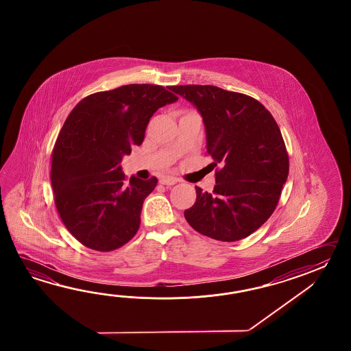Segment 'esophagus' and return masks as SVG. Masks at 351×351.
Listing matches in <instances>:
<instances>
[{
  "mask_svg": "<svg viewBox=\"0 0 351 351\" xmlns=\"http://www.w3.org/2000/svg\"><path fill=\"white\" fill-rule=\"evenodd\" d=\"M159 182H160V184H165V186H173L178 182V179L174 178V177H163Z\"/></svg>",
  "mask_w": 351,
  "mask_h": 351,
  "instance_id": "esophagus-1",
  "label": "esophagus"
}]
</instances>
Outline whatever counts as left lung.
I'll return each mask as SVG.
<instances>
[{
    "label": "left lung",
    "instance_id": "obj_1",
    "mask_svg": "<svg viewBox=\"0 0 351 351\" xmlns=\"http://www.w3.org/2000/svg\"><path fill=\"white\" fill-rule=\"evenodd\" d=\"M203 118L207 153L221 163L212 193L195 186L186 222L210 239H246L269 219L289 176V156L271 112L254 97L212 85L172 86Z\"/></svg>",
    "mask_w": 351,
    "mask_h": 351
}]
</instances>
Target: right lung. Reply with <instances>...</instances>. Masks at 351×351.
<instances>
[{
    "mask_svg": "<svg viewBox=\"0 0 351 351\" xmlns=\"http://www.w3.org/2000/svg\"><path fill=\"white\" fill-rule=\"evenodd\" d=\"M169 90L130 84L95 93L65 120L51 158L53 199L62 223L84 246L112 251L139 230L143 203L158 179H127L120 162L142 144L153 114L178 100Z\"/></svg>",
    "mask_w": 351,
    "mask_h": 351,
    "instance_id": "1",
    "label": "right lung"
}]
</instances>
